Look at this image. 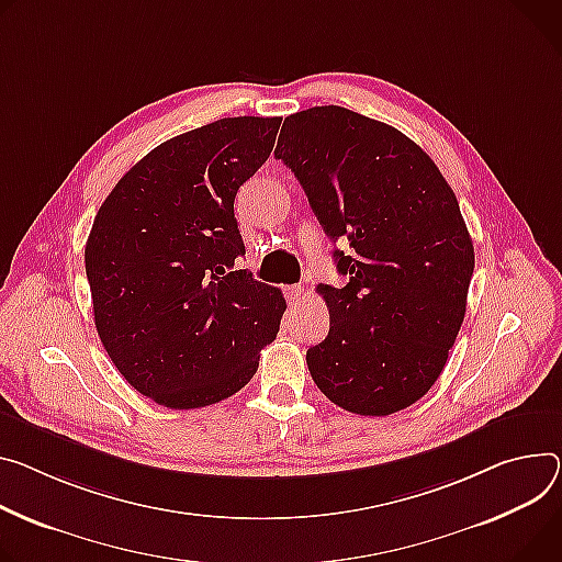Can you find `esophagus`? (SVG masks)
<instances>
[{"mask_svg": "<svg viewBox=\"0 0 562 562\" xmlns=\"http://www.w3.org/2000/svg\"><path fill=\"white\" fill-rule=\"evenodd\" d=\"M284 295H286L289 304H297V302L302 300V295H304V286H300V284H291V286H286V289H284Z\"/></svg>", "mask_w": 562, "mask_h": 562, "instance_id": "esophagus-1", "label": "esophagus"}]
</instances>
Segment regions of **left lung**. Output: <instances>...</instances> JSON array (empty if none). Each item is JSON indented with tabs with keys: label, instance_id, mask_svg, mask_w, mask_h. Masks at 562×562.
I'll list each match as a JSON object with an SVG mask.
<instances>
[{
	"label": "left lung",
	"instance_id": "left-lung-1",
	"mask_svg": "<svg viewBox=\"0 0 562 562\" xmlns=\"http://www.w3.org/2000/svg\"><path fill=\"white\" fill-rule=\"evenodd\" d=\"M276 159L300 181L349 276L321 284L329 334L307 349L321 392L342 411L385 417L439 379L464 323L475 252L435 161L398 130L338 105L284 119Z\"/></svg>",
	"mask_w": 562,
	"mask_h": 562
}]
</instances>
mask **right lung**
Returning a JSON list of instances; mask_svg holds the SVG:
<instances>
[{
    "mask_svg": "<svg viewBox=\"0 0 562 562\" xmlns=\"http://www.w3.org/2000/svg\"><path fill=\"white\" fill-rule=\"evenodd\" d=\"M282 119H222L145 155L100 206L85 269L100 342L125 381L170 411L228 398L278 336L282 291L246 252L235 194L262 168Z\"/></svg>",
    "mask_w": 562,
    "mask_h": 562,
    "instance_id": "right-lung-1",
    "label": "right lung"
}]
</instances>
